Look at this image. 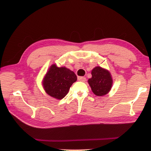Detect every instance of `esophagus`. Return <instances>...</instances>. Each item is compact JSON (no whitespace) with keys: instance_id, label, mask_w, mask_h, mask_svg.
Returning a JSON list of instances; mask_svg holds the SVG:
<instances>
[{"instance_id":"esophagus-1","label":"esophagus","mask_w":151,"mask_h":151,"mask_svg":"<svg viewBox=\"0 0 151 151\" xmlns=\"http://www.w3.org/2000/svg\"><path fill=\"white\" fill-rule=\"evenodd\" d=\"M78 80L79 81L85 82V81H86V78L83 77V76H79V77L78 78Z\"/></svg>"}]
</instances>
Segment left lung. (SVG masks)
<instances>
[{
	"instance_id": "1",
	"label": "left lung",
	"mask_w": 151,
	"mask_h": 151,
	"mask_svg": "<svg viewBox=\"0 0 151 151\" xmlns=\"http://www.w3.org/2000/svg\"><path fill=\"white\" fill-rule=\"evenodd\" d=\"M91 75L88 83L93 93L102 96L109 93L112 85V78L109 71L100 66H96L91 70Z\"/></svg>"
}]
</instances>
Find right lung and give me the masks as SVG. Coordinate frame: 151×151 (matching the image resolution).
<instances>
[{
  "instance_id": "1",
  "label": "right lung",
  "mask_w": 151,
  "mask_h": 151,
  "mask_svg": "<svg viewBox=\"0 0 151 151\" xmlns=\"http://www.w3.org/2000/svg\"><path fill=\"white\" fill-rule=\"evenodd\" d=\"M74 72L66 67L51 65L42 81L44 89L51 97L62 100L68 93L70 87L76 81Z\"/></svg>"
}]
</instances>
